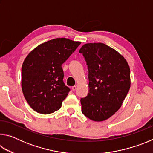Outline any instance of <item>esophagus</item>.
I'll list each match as a JSON object with an SVG mask.
<instances>
[{
	"label": "esophagus",
	"mask_w": 153,
	"mask_h": 153,
	"mask_svg": "<svg viewBox=\"0 0 153 153\" xmlns=\"http://www.w3.org/2000/svg\"><path fill=\"white\" fill-rule=\"evenodd\" d=\"M76 89H77V86H74L72 87V90H73V91H75V90H76Z\"/></svg>",
	"instance_id": "esophagus-1"
}]
</instances>
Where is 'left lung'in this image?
<instances>
[{
  "mask_svg": "<svg viewBox=\"0 0 153 153\" xmlns=\"http://www.w3.org/2000/svg\"><path fill=\"white\" fill-rule=\"evenodd\" d=\"M79 52L86 61L90 88L81 98L82 111L92 121H105L120 109L128 94L130 68L120 53L105 44H85Z\"/></svg>",
  "mask_w": 153,
  "mask_h": 153,
  "instance_id": "8db88e82",
  "label": "left lung"
}]
</instances>
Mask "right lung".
Listing matches in <instances>:
<instances>
[{"label": "right lung", "instance_id": "right-lung-1", "mask_svg": "<svg viewBox=\"0 0 153 153\" xmlns=\"http://www.w3.org/2000/svg\"><path fill=\"white\" fill-rule=\"evenodd\" d=\"M81 42L59 38L40 44L25 57L22 67L23 94L32 109L49 114L60 109L69 88L61 65Z\"/></svg>", "mask_w": 153, "mask_h": 153}]
</instances>
